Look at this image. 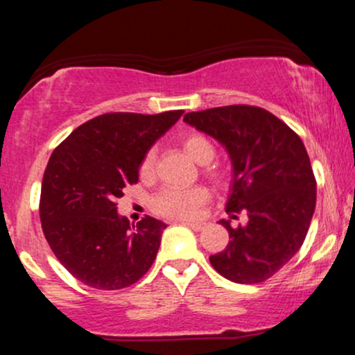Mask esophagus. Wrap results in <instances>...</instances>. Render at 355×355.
Listing matches in <instances>:
<instances>
[{
	"label": "esophagus",
	"instance_id": "1",
	"mask_svg": "<svg viewBox=\"0 0 355 355\" xmlns=\"http://www.w3.org/2000/svg\"><path fill=\"white\" fill-rule=\"evenodd\" d=\"M180 223H182V225L190 227V229L195 230V232H200L203 229V223L202 222H189V220H182Z\"/></svg>",
	"mask_w": 355,
	"mask_h": 355
}]
</instances>
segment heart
Segmentation results:
<instances>
[{
  "instance_id": "1",
  "label": "heart",
  "mask_w": 355,
  "mask_h": 355,
  "mask_svg": "<svg viewBox=\"0 0 355 355\" xmlns=\"http://www.w3.org/2000/svg\"><path fill=\"white\" fill-rule=\"evenodd\" d=\"M185 152L198 164H205L203 173L210 178L211 182L220 183L225 180L227 172L222 165L210 164L215 157V145L211 144L209 137L202 133H190L182 140ZM155 160L157 153L153 148L144 155L140 164L141 177H150L153 173ZM210 191L205 187H189V189H180V187H168L160 193L155 195L152 200V209L157 215L165 218L173 220H190L198 217L202 207L209 202Z\"/></svg>"
}]
</instances>
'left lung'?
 <instances>
[{
    "instance_id": "obj_1",
    "label": "left lung",
    "mask_w": 355,
    "mask_h": 355,
    "mask_svg": "<svg viewBox=\"0 0 355 355\" xmlns=\"http://www.w3.org/2000/svg\"><path fill=\"white\" fill-rule=\"evenodd\" d=\"M187 123L217 138L234 164L227 214H247L229 230V245L210 257L220 275L237 284L270 279L302 247L315 210L317 182L307 150L294 130L267 110L229 105L191 112Z\"/></svg>"
}]
</instances>
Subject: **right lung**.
Returning <instances> with one entry per match:
<instances>
[{"label":"right lung","mask_w":355,"mask_h":355,"mask_svg":"<svg viewBox=\"0 0 355 355\" xmlns=\"http://www.w3.org/2000/svg\"><path fill=\"white\" fill-rule=\"evenodd\" d=\"M182 113H103L53 150L40 197L42 229L61 266L88 287H130L152 267L166 225L148 215L130 225L116 202L138 182L146 150Z\"/></svg>","instance_id":"1"}]
</instances>
